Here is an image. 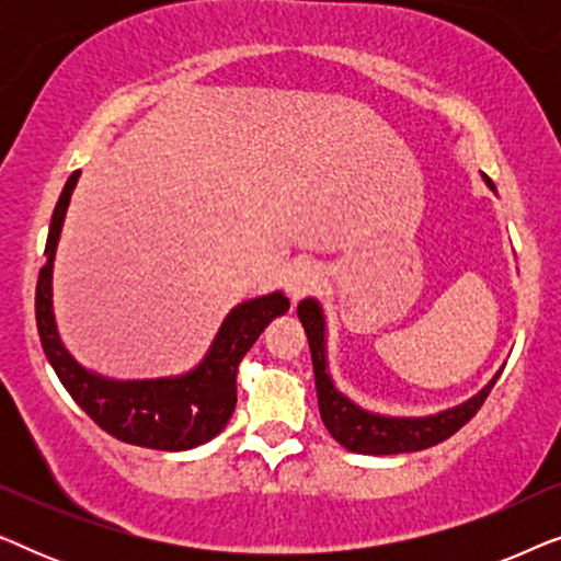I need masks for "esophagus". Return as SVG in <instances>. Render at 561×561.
I'll return each instance as SVG.
<instances>
[{"instance_id":"obj_1","label":"esophagus","mask_w":561,"mask_h":561,"mask_svg":"<svg viewBox=\"0 0 561 561\" xmlns=\"http://www.w3.org/2000/svg\"><path fill=\"white\" fill-rule=\"evenodd\" d=\"M319 280V273L313 265H306V263H298L288 271V278H286V290L288 296L294 298V301H301L304 296H309L313 286H317Z\"/></svg>"}]
</instances>
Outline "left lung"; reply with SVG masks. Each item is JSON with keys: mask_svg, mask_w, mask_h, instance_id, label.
<instances>
[{"mask_svg": "<svg viewBox=\"0 0 561 561\" xmlns=\"http://www.w3.org/2000/svg\"><path fill=\"white\" fill-rule=\"evenodd\" d=\"M490 183V181H488ZM493 186V183H490ZM298 319L309 336L313 378H317V396H319V413L329 434L334 436L342 447L359 455H403V451L428 449L434 444L449 439L457 434L493 390L495 380L501 373L480 390L470 401L457 405V409L442 411L436 416L426 419H388L378 413H367L344 398L340 390L332 386V378L327 373V350H324V313L313 298L298 304Z\"/></svg>", "mask_w": 561, "mask_h": 561, "instance_id": "left-lung-1", "label": "left lung"}]
</instances>
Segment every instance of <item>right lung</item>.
<instances>
[{"mask_svg":"<svg viewBox=\"0 0 561 561\" xmlns=\"http://www.w3.org/2000/svg\"><path fill=\"white\" fill-rule=\"evenodd\" d=\"M76 181H79V171L71 173L60 191L50 219L48 242H45L48 260L37 275L35 321L45 357L73 401L114 439L163 451L194 449L214 439L232 419L237 403V365L263 334V329L288 311V298L271 294L237 306L221 324L204 363L181 378L122 382L83 370L60 344L50 301L53 257H56L60 227H64Z\"/></svg>","mask_w":561,"mask_h":561,"instance_id":"1","label":"right lung"}]
</instances>
